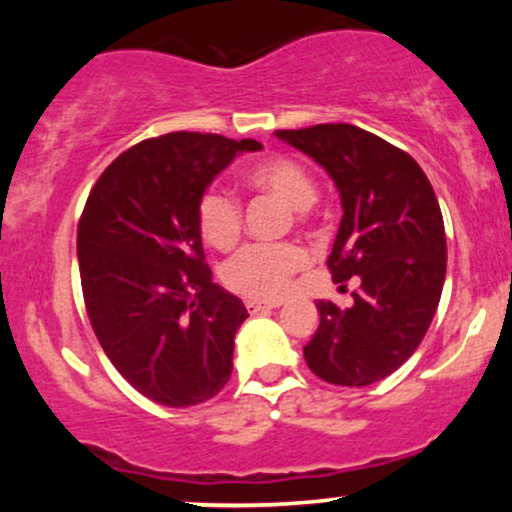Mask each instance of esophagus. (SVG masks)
Wrapping results in <instances>:
<instances>
[{
	"label": "esophagus",
	"mask_w": 512,
	"mask_h": 512,
	"mask_svg": "<svg viewBox=\"0 0 512 512\" xmlns=\"http://www.w3.org/2000/svg\"><path fill=\"white\" fill-rule=\"evenodd\" d=\"M279 301H248L245 303V308H248L250 315H257V313H264V310H276L279 308Z\"/></svg>",
	"instance_id": "obj_1"
}]
</instances>
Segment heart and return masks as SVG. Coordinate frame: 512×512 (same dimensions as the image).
Here are the masks:
<instances>
[{
    "instance_id": "1",
    "label": "heart",
    "mask_w": 512,
    "mask_h": 512,
    "mask_svg": "<svg viewBox=\"0 0 512 512\" xmlns=\"http://www.w3.org/2000/svg\"><path fill=\"white\" fill-rule=\"evenodd\" d=\"M250 190L279 199L293 211L315 204L317 187L313 175L301 163L284 156H269L245 170ZM197 221L202 238L211 248L228 250L238 243L243 231V209L226 190H207L199 199ZM308 264V255L298 245H245L223 264V284L248 298H279L289 289L291 276Z\"/></svg>"
}]
</instances>
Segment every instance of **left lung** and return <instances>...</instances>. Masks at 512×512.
Returning <instances> with one entry per match:
<instances>
[{
    "mask_svg": "<svg viewBox=\"0 0 512 512\" xmlns=\"http://www.w3.org/2000/svg\"><path fill=\"white\" fill-rule=\"evenodd\" d=\"M276 137L327 170L342 223L327 260L334 284L356 276L354 303H317L303 356L317 378L363 387L419 349L443 293L448 245L436 192L419 163L354 125L279 129Z\"/></svg>",
    "mask_w": 512,
    "mask_h": 512,
    "instance_id": "obj_1",
    "label": "left lung"
}]
</instances>
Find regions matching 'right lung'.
<instances>
[{"instance_id":"right-lung-1","label":"right lung","mask_w":512,"mask_h":512,"mask_svg":"<svg viewBox=\"0 0 512 512\" xmlns=\"http://www.w3.org/2000/svg\"><path fill=\"white\" fill-rule=\"evenodd\" d=\"M260 149L255 139L163 134L117 156L86 199L76 255L91 327L151 402L192 407L231 378L248 310L211 281L197 207L233 158Z\"/></svg>"}]
</instances>
